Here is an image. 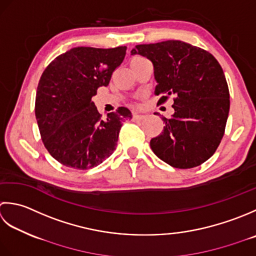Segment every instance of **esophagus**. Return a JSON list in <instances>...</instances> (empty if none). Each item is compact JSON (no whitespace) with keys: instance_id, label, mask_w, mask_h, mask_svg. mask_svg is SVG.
Returning <instances> with one entry per match:
<instances>
[{"instance_id":"obj_1","label":"esophagus","mask_w":256,"mask_h":256,"mask_svg":"<svg viewBox=\"0 0 256 256\" xmlns=\"http://www.w3.org/2000/svg\"><path fill=\"white\" fill-rule=\"evenodd\" d=\"M144 118V114H134V116H132V120H134V122H140V120H142V119Z\"/></svg>"}]
</instances>
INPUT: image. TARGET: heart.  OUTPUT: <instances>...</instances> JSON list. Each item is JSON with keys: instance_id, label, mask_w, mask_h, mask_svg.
<instances>
[{"instance_id": "b5f03b06", "label": "heart", "mask_w": 256, "mask_h": 256, "mask_svg": "<svg viewBox=\"0 0 256 256\" xmlns=\"http://www.w3.org/2000/svg\"><path fill=\"white\" fill-rule=\"evenodd\" d=\"M137 58H138V57H137Z\"/></svg>"}]
</instances>
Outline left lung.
I'll use <instances>...</instances> for the list:
<instances>
[{
    "instance_id": "1",
    "label": "left lung",
    "mask_w": 256,
    "mask_h": 256,
    "mask_svg": "<svg viewBox=\"0 0 256 256\" xmlns=\"http://www.w3.org/2000/svg\"><path fill=\"white\" fill-rule=\"evenodd\" d=\"M132 54L152 62L158 104L174 95V114L162 118L164 132L150 140L154 154L179 169L206 162L221 142L230 110L221 65L206 50L174 40L136 45Z\"/></svg>"
}]
</instances>
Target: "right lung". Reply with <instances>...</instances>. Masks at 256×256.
Here are the masks:
<instances>
[{
  "label": "right lung",
  "mask_w": 256,
  "mask_h": 256,
  "mask_svg": "<svg viewBox=\"0 0 256 256\" xmlns=\"http://www.w3.org/2000/svg\"><path fill=\"white\" fill-rule=\"evenodd\" d=\"M126 50L74 48L57 56L42 74L36 120L45 148L62 166L90 169L116 149L122 122L132 118V112L119 107L102 118L92 97L99 87L108 86Z\"/></svg>",
  "instance_id": "1"
}]
</instances>
